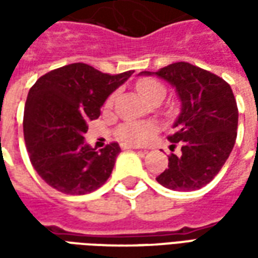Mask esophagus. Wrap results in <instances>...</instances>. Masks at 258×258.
<instances>
[{
    "label": "esophagus",
    "instance_id": "1",
    "mask_svg": "<svg viewBox=\"0 0 258 258\" xmlns=\"http://www.w3.org/2000/svg\"><path fill=\"white\" fill-rule=\"evenodd\" d=\"M121 149H138V146L130 145V144H121Z\"/></svg>",
    "mask_w": 258,
    "mask_h": 258
}]
</instances>
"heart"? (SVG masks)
Returning <instances> with one entry per match:
<instances>
[{
  "label": "heart",
  "mask_w": 258,
  "mask_h": 258,
  "mask_svg": "<svg viewBox=\"0 0 258 258\" xmlns=\"http://www.w3.org/2000/svg\"><path fill=\"white\" fill-rule=\"evenodd\" d=\"M137 88L140 91V94L146 101L151 102L155 96L164 95L166 88L164 85L155 79H144L138 81ZM114 99V95H112L107 99V103L110 105ZM153 133V127L148 123H140V121H127L121 124L117 130L118 137L125 142L130 144H142L145 142Z\"/></svg>",
  "instance_id": "1"
}]
</instances>
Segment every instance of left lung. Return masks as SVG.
<instances>
[{
	"label": "left lung",
	"mask_w": 258,
	"mask_h": 258,
	"mask_svg": "<svg viewBox=\"0 0 258 258\" xmlns=\"http://www.w3.org/2000/svg\"><path fill=\"white\" fill-rule=\"evenodd\" d=\"M177 91L181 113L168 141L181 145V155L168 156V168L157 182L173 190L200 189L216 177L236 141L238 106L225 80L205 69L177 62L155 73Z\"/></svg>",
	"instance_id": "8db88e82"
}]
</instances>
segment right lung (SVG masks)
<instances>
[{
	"label": "right lung",
	"instance_id": "obj_1",
	"mask_svg": "<svg viewBox=\"0 0 258 258\" xmlns=\"http://www.w3.org/2000/svg\"><path fill=\"white\" fill-rule=\"evenodd\" d=\"M134 70L102 73L72 63L48 72L29 91L23 133L29 157L49 186L66 195H85L105 184L120 153L117 142L101 151L84 144L87 123L101 114L107 96Z\"/></svg>",
	"mask_w": 258,
	"mask_h": 258
}]
</instances>
